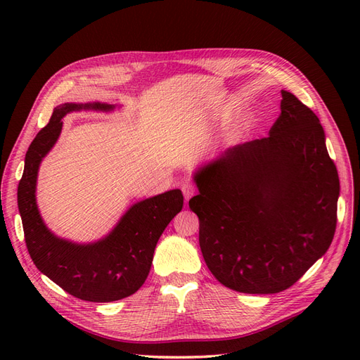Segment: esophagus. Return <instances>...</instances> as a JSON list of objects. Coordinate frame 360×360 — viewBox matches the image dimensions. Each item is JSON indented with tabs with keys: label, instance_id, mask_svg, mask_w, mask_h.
Masks as SVG:
<instances>
[{
	"label": "esophagus",
	"instance_id": "34e87169",
	"mask_svg": "<svg viewBox=\"0 0 360 360\" xmlns=\"http://www.w3.org/2000/svg\"><path fill=\"white\" fill-rule=\"evenodd\" d=\"M181 191H183V195H184V200L189 201L195 193H197V186H195V183L192 181H184L181 184Z\"/></svg>",
	"mask_w": 360,
	"mask_h": 360
}]
</instances>
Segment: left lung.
<instances>
[{
    "label": "left lung",
    "mask_w": 360,
    "mask_h": 360,
    "mask_svg": "<svg viewBox=\"0 0 360 360\" xmlns=\"http://www.w3.org/2000/svg\"><path fill=\"white\" fill-rule=\"evenodd\" d=\"M269 136L236 146L200 172L189 209L207 267L248 294L290 288L326 254L336 230L340 177L319 117L282 90Z\"/></svg>",
    "instance_id": "8db88e82"
}]
</instances>
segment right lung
Returning <instances> with one entry per match:
<instances>
[{
  "mask_svg": "<svg viewBox=\"0 0 360 360\" xmlns=\"http://www.w3.org/2000/svg\"><path fill=\"white\" fill-rule=\"evenodd\" d=\"M82 108L112 110L103 103H63L53 110L27 151L18 207L30 257L43 275L81 300L114 302L136 292L146 282L159 237L183 209V193L174 189L132 205L114 231L93 245H75L53 236L37 210V171L60 136L61 118Z\"/></svg>",
  "mask_w": 360,
  "mask_h": 360,
  "instance_id": "add662e5",
  "label": "right lung"
}]
</instances>
